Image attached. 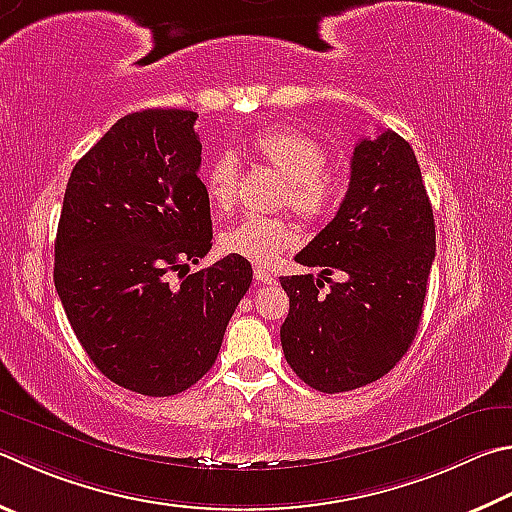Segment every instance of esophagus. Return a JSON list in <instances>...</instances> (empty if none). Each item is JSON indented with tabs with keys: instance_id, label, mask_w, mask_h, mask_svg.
Returning <instances> with one entry per match:
<instances>
[{
	"instance_id": "34e87169",
	"label": "esophagus",
	"mask_w": 512,
	"mask_h": 512,
	"mask_svg": "<svg viewBox=\"0 0 512 512\" xmlns=\"http://www.w3.org/2000/svg\"><path fill=\"white\" fill-rule=\"evenodd\" d=\"M253 275H255V280H257L259 284H273V282H275L273 273H271V271H266V268H262V266H255Z\"/></svg>"
}]
</instances>
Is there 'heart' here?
<instances>
[{
  "mask_svg": "<svg viewBox=\"0 0 512 512\" xmlns=\"http://www.w3.org/2000/svg\"><path fill=\"white\" fill-rule=\"evenodd\" d=\"M250 154L284 181L282 206L291 208L309 224L329 219L345 197L347 179L340 167L327 163V150L295 127L259 129L248 143ZM241 167L235 154L224 152L212 159L203 174V190L212 210L230 212L237 201ZM300 241V232L286 217H246L221 232L224 253L253 262L273 264L286 248Z\"/></svg>",
  "mask_w": 512,
  "mask_h": 512,
  "instance_id": "heart-1",
  "label": "heart"
}]
</instances>
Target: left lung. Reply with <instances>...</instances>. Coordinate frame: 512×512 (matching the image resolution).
Returning <instances> with one entry per match:
<instances>
[{
    "label": "left lung",
    "mask_w": 512,
    "mask_h": 512,
    "mask_svg": "<svg viewBox=\"0 0 512 512\" xmlns=\"http://www.w3.org/2000/svg\"><path fill=\"white\" fill-rule=\"evenodd\" d=\"M434 250L430 197L410 143L392 129L360 138L345 201L295 255L297 264L322 268L318 280L280 277L288 295L280 338L295 374L338 394L394 369L418 331ZM333 272L342 283L330 280Z\"/></svg>",
    "instance_id": "left-lung-1"
}]
</instances>
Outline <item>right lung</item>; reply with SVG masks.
Listing matches in <instances>:
<instances>
[{
  "instance_id": "add662e5",
  "label": "right lung",
  "mask_w": 512,
  "mask_h": 512,
  "mask_svg": "<svg viewBox=\"0 0 512 512\" xmlns=\"http://www.w3.org/2000/svg\"><path fill=\"white\" fill-rule=\"evenodd\" d=\"M197 118H120L73 167L55 237L53 282L73 333L111 383L143 396L181 394L208 374L253 282L235 255L188 275L212 248Z\"/></svg>"
}]
</instances>
